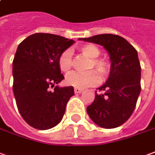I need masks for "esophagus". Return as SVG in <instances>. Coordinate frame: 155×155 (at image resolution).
I'll use <instances>...</instances> for the list:
<instances>
[{"mask_svg": "<svg viewBox=\"0 0 155 155\" xmlns=\"http://www.w3.org/2000/svg\"><path fill=\"white\" fill-rule=\"evenodd\" d=\"M83 91V89L80 88H74V92H75L76 94H78V93H81V92Z\"/></svg>", "mask_w": 155, "mask_h": 155, "instance_id": "obj_1", "label": "esophagus"}]
</instances>
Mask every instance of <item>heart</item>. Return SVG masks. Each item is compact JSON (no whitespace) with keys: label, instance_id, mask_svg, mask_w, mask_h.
Instances as JSON below:
<instances>
[{"label":"heart","instance_id":"1","mask_svg":"<svg viewBox=\"0 0 155 155\" xmlns=\"http://www.w3.org/2000/svg\"><path fill=\"white\" fill-rule=\"evenodd\" d=\"M81 54L91 60L88 64V70L94 71H88L85 73L71 72L66 78V83L70 86L76 88H86L94 86L99 83V75L102 78H108L112 70V65L110 61L104 58H98L100 55V49L94 45L88 44L84 45L79 48ZM59 68L62 72H68L72 67V58L70 50L64 51L58 58Z\"/></svg>","mask_w":155,"mask_h":155}]
</instances>
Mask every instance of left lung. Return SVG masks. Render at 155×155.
I'll list each match as a JSON object with an SVG mask.
<instances>
[{"label":"left lung","mask_w":155,"mask_h":155,"mask_svg":"<svg viewBox=\"0 0 155 155\" xmlns=\"http://www.w3.org/2000/svg\"><path fill=\"white\" fill-rule=\"evenodd\" d=\"M98 44L108 51L112 70L106 83L97 88L87 107L91 120L101 127L115 128L125 123L136 107L141 91V66L137 51L119 35L104 34L79 39Z\"/></svg>","instance_id":"8db88e82"}]
</instances>
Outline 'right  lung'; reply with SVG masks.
I'll use <instances>...</instances> for the list:
<instances>
[{
    "label": "right lung",
    "instance_id": "right-lung-1",
    "mask_svg": "<svg viewBox=\"0 0 155 155\" xmlns=\"http://www.w3.org/2000/svg\"><path fill=\"white\" fill-rule=\"evenodd\" d=\"M73 43L59 35L37 33L22 40L17 49L12 88L20 115L34 128L47 130L60 123L74 94L72 86H55L64 79L58 58Z\"/></svg>",
    "mask_w": 155,
    "mask_h": 155
}]
</instances>
